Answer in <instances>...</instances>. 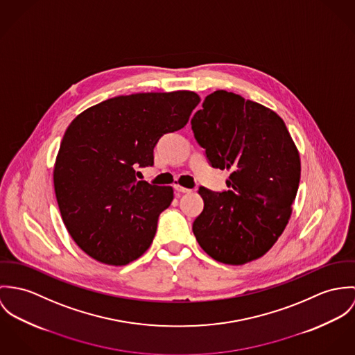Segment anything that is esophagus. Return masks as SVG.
Instances as JSON below:
<instances>
[{
    "label": "esophagus",
    "instance_id": "obj_1",
    "mask_svg": "<svg viewBox=\"0 0 355 355\" xmlns=\"http://www.w3.org/2000/svg\"><path fill=\"white\" fill-rule=\"evenodd\" d=\"M174 189H175L177 192H180V193H189V192H192L191 189L184 188V187H180V185H175V187H174Z\"/></svg>",
    "mask_w": 355,
    "mask_h": 355
}]
</instances>
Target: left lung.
I'll return each mask as SVG.
<instances>
[{
	"instance_id": "left-lung-1",
	"label": "left lung",
	"mask_w": 355,
	"mask_h": 355,
	"mask_svg": "<svg viewBox=\"0 0 355 355\" xmlns=\"http://www.w3.org/2000/svg\"><path fill=\"white\" fill-rule=\"evenodd\" d=\"M191 122L211 166L230 171V191L198 189L204 209L193 234L219 263L253 261L288 223L301 177L300 153L275 112L223 89L209 94Z\"/></svg>"
}]
</instances>
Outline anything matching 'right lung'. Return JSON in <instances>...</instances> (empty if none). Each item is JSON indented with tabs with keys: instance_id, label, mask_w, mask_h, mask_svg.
I'll return each instance as SVG.
<instances>
[{
	"instance_id": "1",
	"label": "right lung",
	"mask_w": 355,
	"mask_h": 355,
	"mask_svg": "<svg viewBox=\"0 0 355 355\" xmlns=\"http://www.w3.org/2000/svg\"><path fill=\"white\" fill-rule=\"evenodd\" d=\"M200 96L193 91L143 92L103 101L71 122L57 154L53 181L61 218L92 259L125 266L153 243L171 187L139 181L154 164V147L184 128Z\"/></svg>"
}]
</instances>
